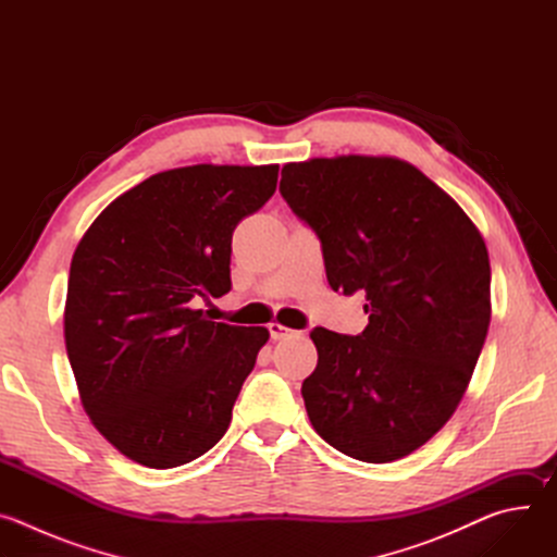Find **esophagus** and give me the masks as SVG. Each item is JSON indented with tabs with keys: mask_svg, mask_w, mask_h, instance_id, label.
Instances as JSON below:
<instances>
[{
	"mask_svg": "<svg viewBox=\"0 0 557 557\" xmlns=\"http://www.w3.org/2000/svg\"><path fill=\"white\" fill-rule=\"evenodd\" d=\"M269 333H271V337H273V339H286V337L295 335V331H290V329L282 326L280 322H271V324H269Z\"/></svg>",
	"mask_w": 557,
	"mask_h": 557,
	"instance_id": "1",
	"label": "esophagus"
}]
</instances>
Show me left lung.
Returning a JSON list of instances; mask_svg holds the SVG:
<instances>
[{
	"label": "left lung",
	"instance_id": "left-lung-1",
	"mask_svg": "<svg viewBox=\"0 0 557 557\" xmlns=\"http://www.w3.org/2000/svg\"><path fill=\"white\" fill-rule=\"evenodd\" d=\"M280 191L320 235L333 290L366 293L361 335L314 329L308 419L363 462L399 460L456 412L492 320L483 235L458 202L394 156L282 168Z\"/></svg>",
	"mask_w": 557,
	"mask_h": 557
}]
</instances>
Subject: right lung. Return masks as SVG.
Here are the masks:
<instances>
[{
	"mask_svg": "<svg viewBox=\"0 0 557 557\" xmlns=\"http://www.w3.org/2000/svg\"><path fill=\"white\" fill-rule=\"evenodd\" d=\"M280 165H189L112 200L70 264L63 337L92 425L129 460L170 469L226 432L264 326L213 322L231 290V237L277 187Z\"/></svg>",
	"mask_w": 557,
	"mask_h": 557,
	"instance_id": "add662e5",
	"label": "right lung"
}]
</instances>
